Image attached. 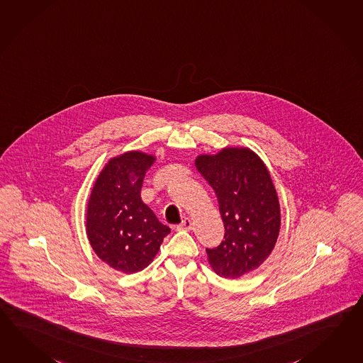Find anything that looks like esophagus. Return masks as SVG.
I'll return each instance as SVG.
<instances>
[{"instance_id":"34e87169","label":"esophagus","mask_w":363,"mask_h":363,"mask_svg":"<svg viewBox=\"0 0 363 363\" xmlns=\"http://www.w3.org/2000/svg\"><path fill=\"white\" fill-rule=\"evenodd\" d=\"M193 228V220L190 218H185L182 220V223L177 226L179 230H190Z\"/></svg>"}]
</instances>
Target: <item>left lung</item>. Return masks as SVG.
Masks as SVG:
<instances>
[{
	"instance_id": "1",
	"label": "left lung",
	"mask_w": 363,
	"mask_h": 363,
	"mask_svg": "<svg viewBox=\"0 0 363 363\" xmlns=\"http://www.w3.org/2000/svg\"><path fill=\"white\" fill-rule=\"evenodd\" d=\"M195 167L218 196L224 241L207 249L215 274L238 279L264 263L281 225L280 203L271 173L249 147H225L201 153Z\"/></svg>"
}]
</instances>
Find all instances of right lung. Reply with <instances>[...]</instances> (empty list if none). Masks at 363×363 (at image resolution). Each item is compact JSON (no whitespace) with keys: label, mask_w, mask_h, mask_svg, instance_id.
<instances>
[{"label":"right lung","mask_w":363,"mask_h":363,"mask_svg":"<svg viewBox=\"0 0 363 363\" xmlns=\"http://www.w3.org/2000/svg\"><path fill=\"white\" fill-rule=\"evenodd\" d=\"M156 156L117 155L100 170L89 194L86 232L92 250L113 269L135 274L152 263L170 229L140 198L145 172Z\"/></svg>","instance_id":"1"}]
</instances>
